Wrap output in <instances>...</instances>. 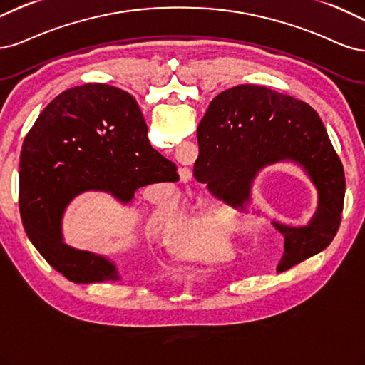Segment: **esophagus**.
<instances>
[{"label": "esophagus", "instance_id": "esophagus-1", "mask_svg": "<svg viewBox=\"0 0 365 365\" xmlns=\"http://www.w3.org/2000/svg\"><path fill=\"white\" fill-rule=\"evenodd\" d=\"M180 178H182V180L191 179V173H190V170H185V171H182V173H180Z\"/></svg>", "mask_w": 365, "mask_h": 365}]
</instances>
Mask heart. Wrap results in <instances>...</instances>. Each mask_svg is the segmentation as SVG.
Listing matches in <instances>:
<instances>
[{"label":"heart","mask_w":365,"mask_h":365,"mask_svg":"<svg viewBox=\"0 0 365 365\" xmlns=\"http://www.w3.org/2000/svg\"><path fill=\"white\" fill-rule=\"evenodd\" d=\"M179 217L174 202H163L153 207L151 226L170 227ZM227 227L222 206H207L186 215L171 232V252L182 259L214 261L226 255L225 233Z\"/></svg>","instance_id":"1"}]
</instances>
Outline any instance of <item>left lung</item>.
Returning a JSON list of instances; mask_svg holds the SVG:
<instances>
[{"mask_svg": "<svg viewBox=\"0 0 365 365\" xmlns=\"http://www.w3.org/2000/svg\"><path fill=\"white\" fill-rule=\"evenodd\" d=\"M197 139L200 155L194 178L238 207L250 202L255 178L272 163H297L317 187L319 206L308 226L273 221L285 238L277 272L300 264L332 242L344 205V170L309 104L265 86H233L210 101Z\"/></svg>", "mask_w": 365, "mask_h": 365, "instance_id": "8db88e82", "label": "left lung"}]
</instances>
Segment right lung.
Masks as SVG:
<instances>
[{
    "label": "right lung",
    "instance_id": "1",
    "mask_svg": "<svg viewBox=\"0 0 365 365\" xmlns=\"http://www.w3.org/2000/svg\"><path fill=\"white\" fill-rule=\"evenodd\" d=\"M174 163L150 145L147 124L130 93L103 83L57 96L24 139L19 212L27 237L56 272L74 284L120 280L108 257L63 242L66 206L86 191L130 203L138 187L178 182Z\"/></svg>",
    "mask_w": 365,
    "mask_h": 365
}]
</instances>
